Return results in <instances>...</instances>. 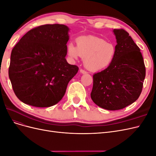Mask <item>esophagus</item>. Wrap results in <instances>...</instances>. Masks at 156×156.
<instances>
[{
  "mask_svg": "<svg viewBox=\"0 0 156 156\" xmlns=\"http://www.w3.org/2000/svg\"><path fill=\"white\" fill-rule=\"evenodd\" d=\"M80 72H81V73H83V74H86V73H87V72H86L85 70H84V69H80Z\"/></svg>",
  "mask_w": 156,
  "mask_h": 156,
  "instance_id": "34e87169",
  "label": "esophagus"
}]
</instances>
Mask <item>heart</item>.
I'll return each instance as SVG.
<instances>
[{
	"label": "heart",
	"instance_id": "1",
	"mask_svg": "<svg viewBox=\"0 0 156 156\" xmlns=\"http://www.w3.org/2000/svg\"><path fill=\"white\" fill-rule=\"evenodd\" d=\"M77 46L72 42L67 45V53L71 58H83V63L88 70L98 72L109 68L116 54V46L105 40L94 36H79Z\"/></svg>",
	"mask_w": 156,
	"mask_h": 156
}]
</instances>
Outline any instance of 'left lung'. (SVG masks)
<instances>
[{
    "label": "left lung",
    "mask_w": 156,
    "mask_h": 156,
    "mask_svg": "<svg viewBox=\"0 0 156 156\" xmlns=\"http://www.w3.org/2000/svg\"><path fill=\"white\" fill-rule=\"evenodd\" d=\"M117 44L114 62L93 75L92 101L107 110L124 108L135 102L142 92L146 68L142 53L129 33L114 29Z\"/></svg>",
    "instance_id": "obj_1"
}]
</instances>
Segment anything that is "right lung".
I'll return each mask as SVG.
<instances>
[{"label": "right lung", "instance_id": "right-lung-1", "mask_svg": "<svg viewBox=\"0 0 156 156\" xmlns=\"http://www.w3.org/2000/svg\"><path fill=\"white\" fill-rule=\"evenodd\" d=\"M69 29L44 25L31 29L12 51L8 70L16 96L25 104L48 107L58 103L79 68L67 62Z\"/></svg>", "mask_w": 156, "mask_h": 156}]
</instances>
